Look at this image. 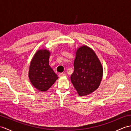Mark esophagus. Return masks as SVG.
I'll return each mask as SVG.
<instances>
[{
	"mask_svg": "<svg viewBox=\"0 0 131 131\" xmlns=\"http://www.w3.org/2000/svg\"><path fill=\"white\" fill-rule=\"evenodd\" d=\"M66 75L65 73H60L59 74V77H66Z\"/></svg>",
	"mask_w": 131,
	"mask_h": 131,
	"instance_id": "34e87169",
	"label": "esophagus"
}]
</instances>
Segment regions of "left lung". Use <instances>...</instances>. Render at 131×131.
<instances>
[{"instance_id": "8db88e82", "label": "left lung", "mask_w": 131, "mask_h": 131, "mask_svg": "<svg viewBox=\"0 0 131 131\" xmlns=\"http://www.w3.org/2000/svg\"><path fill=\"white\" fill-rule=\"evenodd\" d=\"M74 67L71 82L80 96L90 94L99 88L102 79L103 68L92 49L85 45L77 48Z\"/></svg>"}]
</instances>
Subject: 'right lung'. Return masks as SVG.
I'll return each mask as SVG.
<instances>
[{
  "label": "right lung",
  "instance_id": "add662e5",
  "mask_svg": "<svg viewBox=\"0 0 131 131\" xmlns=\"http://www.w3.org/2000/svg\"><path fill=\"white\" fill-rule=\"evenodd\" d=\"M51 52L46 49H39L30 62L29 77L30 82L38 90L46 92L58 78L49 64Z\"/></svg>",
  "mask_w": 131,
  "mask_h": 131
}]
</instances>
